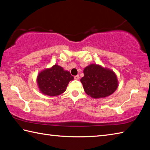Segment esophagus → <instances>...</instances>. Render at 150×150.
Wrapping results in <instances>:
<instances>
[{"label": "esophagus", "mask_w": 150, "mask_h": 150, "mask_svg": "<svg viewBox=\"0 0 150 150\" xmlns=\"http://www.w3.org/2000/svg\"><path fill=\"white\" fill-rule=\"evenodd\" d=\"M74 79H75V80H79V79H80V77H79V75H76L74 77Z\"/></svg>", "instance_id": "34e87169"}]
</instances>
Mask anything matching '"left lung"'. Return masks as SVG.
Returning a JSON list of instances; mask_svg holds the SVG:
<instances>
[{
  "mask_svg": "<svg viewBox=\"0 0 150 150\" xmlns=\"http://www.w3.org/2000/svg\"><path fill=\"white\" fill-rule=\"evenodd\" d=\"M84 76L81 79L84 90L93 98L107 97L112 95L119 86L115 72L99 64H91L84 69Z\"/></svg>",
  "mask_w": 150,
  "mask_h": 150,
  "instance_id": "obj_1",
  "label": "left lung"
}]
</instances>
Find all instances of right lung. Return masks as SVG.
I'll return each mask as SVG.
<instances>
[{
    "label": "right lung",
    "mask_w": 150,
    "mask_h": 150,
    "mask_svg": "<svg viewBox=\"0 0 150 150\" xmlns=\"http://www.w3.org/2000/svg\"><path fill=\"white\" fill-rule=\"evenodd\" d=\"M74 77L70 72L57 64L46 68L38 73L37 77L39 90L44 95L55 97L61 95L66 90L69 81Z\"/></svg>",
    "instance_id": "add662e5"
}]
</instances>
